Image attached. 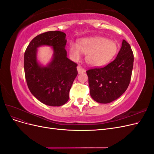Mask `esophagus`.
<instances>
[{
  "instance_id": "esophagus-1",
  "label": "esophagus",
  "mask_w": 154,
  "mask_h": 154,
  "mask_svg": "<svg viewBox=\"0 0 154 154\" xmlns=\"http://www.w3.org/2000/svg\"><path fill=\"white\" fill-rule=\"evenodd\" d=\"M77 70H78V74H82V73H83V72H85V70L83 69V67H82L80 66H78L77 67Z\"/></svg>"
}]
</instances>
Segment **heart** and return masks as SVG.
Masks as SVG:
<instances>
[{"mask_svg":"<svg viewBox=\"0 0 154 154\" xmlns=\"http://www.w3.org/2000/svg\"><path fill=\"white\" fill-rule=\"evenodd\" d=\"M117 45L112 40L102 36L83 38L78 44L71 42L69 51L71 59L77 61L83 53L86 54V61L93 67H99L108 63L117 52Z\"/></svg>","mask_w":154,"mask_h":154,"instance_id":"b5f03b06","label":"heart"}]
</instances>
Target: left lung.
<instances>
[{
    "label": "left lung",
    "mask_w": 154,
    "mask_h": 154,
    "mask_svg": "<svg viewBox=\"0 0 154 154\" xmlns=\"http://www.w3.org/2000/svg\"><path fill=\"white\" fill-rule=\"evenodd\" d=\"M133 65L131 47L123 40L114 61L103 67L87 71L92 98L100 103H109L118 99L129 85Z\"/></svg>",
    "instance_id": "left-lung-1"
}]
</instances>
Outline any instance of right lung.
<instances>
[{
	"label": "right lung",
	"instance_id": "obj_1",
	"mask_svg": "<svg viewBox=\"0 0 154 154\" xmlns=\"http://www.w3.org/2000/svg\"><path fill=\"white\" fill-rule=\"evenodd\" d=\"M66 33L51 31L37 35L32 39L24 53L25 77L31 94L42 103L52 106L66 103L69 91L76 78L77 64L67 57L65 49ZM42 45L52 47L54 53L48 66L37 61V48Z\"/></svg>",
	"mask_w": 154,
	"mask_h": 154
}]
</instances>
